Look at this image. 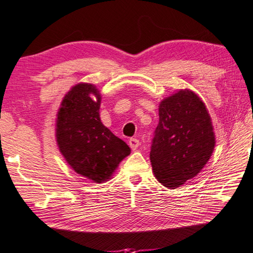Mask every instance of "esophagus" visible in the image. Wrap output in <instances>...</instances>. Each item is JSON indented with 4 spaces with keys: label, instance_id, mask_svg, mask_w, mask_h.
I'll use <instances>...</instances> for the list:
<instances>
[{
    "label": "esophagus",
    "instance_id": "34e87169",
    "mask_svg": "<svg viewBox=\"0 0 253 253\" xmlns=\"http://www.w3.org/2000/svg\"><path fill=\"white\" fill-rule=\"evenodd\" d=\"M129 146H130V148L132 149V150H136V149H138V147L140 146V141H139L138 139H135V138H131L129 140Z\"/></svg>",
    "mask_w": 253,
    "mask_h": 253
}]
</instances>
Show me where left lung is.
<instances>
[{"label": "left lung", "mask_w": 253, "mask_h": 253, "mask_svg": "<svg viewBox=\"0 0 253 253\" xmlns=\"http://www.w3.org/2000/svg\"><path fill=\"white\" fill-rule=\"evenodd\" d=\"M212 119L201 97L179 89L159 104L150 161L156 179L175 189L202 171L215 147Z\"/></svg>", "instance_id": "8db88e82"}]
</instances>
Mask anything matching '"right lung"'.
<instances>
[{
	"instance_id": "1",
	"label": "right lung",
	"mask_w": 253,
	"mask_h": 253,
	"mask_svg": "<svg viewBox=\"0 0 253 253\" xmlns=\"http://www.w3.org/2000/svg\"><path fill=\"white\" fill-rule=\"evenodd\" d=\"M101 99L95 85H74L60 103L55 130L58 149L70 168L97 184L111 179L131 154L130 147L102 123Z\"/></svg>"
}]
</instances>
